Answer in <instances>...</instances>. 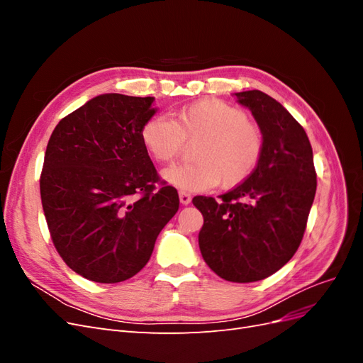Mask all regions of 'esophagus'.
<instances>
[{
	"label": "esophagus",
	"mask_w": 363,
	"mask_h": 363,
	"mask_svg": "<svg viewBox=\"0 0 363 363\" xmlns=\"http://www.w3.org/2000/svg\"><path fill=\"white\" fill-rule=\"evenodd\" d=\"M179 196H180V203H182L183 206L189 204V203H191V200H192L191 194H189V192H186V191H180V192H179Z\"/></svg>",
	"instance_id": "34e87169"
}]
</instances>
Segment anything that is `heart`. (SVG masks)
I'll list each match as a JSON object with an SVG mask.
<instances>
[{
  "instance_id": "b5f03b06",
  "label": "heart",
  "mask_w": 363,
  "mask_h": 363,
  "mask_svg": "<svg viewBox=\"0 0 363 363\" xmlns=\"http://www.w3.org/2000/svg\"><path fill=\"white\" fill-rule=\"evenodd\" d=\"M140 140L151 157L171 163L186 142H195V162L163 171V179L183 191H206L216 184L232 189L256 171L265 138L244 108L221 100H201L167 115H152L140 127Z\"/></svg>"
}]
</instances>
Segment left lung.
I'll return each mask as SVG.
<instances>
[{"label":"left lung","instance_id":"obj_1","mask_svg":"<svg viewBox=\"0 0 363 363\" xmlns=\"http://www.w3.org/2000/svg\"><path fill=\"white\" fill-rule=\"evenodd\" d=\"M265 138L256 171L227 194L194 196L204 224L199 244L219 277L250 283L269 277L298 250L316 192L313 152L304 128L260 91L238 92Z\"/></svg>","mask_w":363,"mask_h":363}]
</instances>
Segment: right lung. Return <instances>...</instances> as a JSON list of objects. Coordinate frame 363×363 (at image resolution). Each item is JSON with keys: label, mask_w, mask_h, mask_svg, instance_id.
Listing matches in <instances>:
<instances>
[{"label": "right lung", "mask_w": 363, "mask_h": 363, "mask_svg": "<svg viewBox=\"0 0 363 363\" xmlns=\"http://www.w3.org/2000/svg\"><path fill=\"white\" fill-rule=\"evenodd\" d=\"M152 104L155 96L98 95L65 116L48 140L43 213L60 257L87 280L133 277L179 211L177 189L160 180L140 140Z\"/></svg>", "instance_id": "add662e5"}]
</instances>
